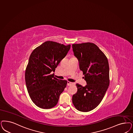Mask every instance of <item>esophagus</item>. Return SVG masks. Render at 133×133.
Masks as SVG:
<instances>
[{"instance_id":"esophagus-1","label":"esophagus","mask_w":133,"mask_h":133,"mask_svg":"<svg viewBox=\"0 0 133 133\" xmlns=\"http://www.w3.org/2000/svg\"><path fill=\"white\" fill-rule=\"evenodd\" d=\"M74 84H75V83H72V82H69V81L67 82V85L68 86H71V85H74Z\"/></svg>"}]
</instances>
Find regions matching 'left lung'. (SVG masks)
Here are the masks:
<instances>
[{
	"label": "left lung",
	"instance_id": "8db88e82",
	"mask_svg": "<svg viewBox=\"0 0 133 133\" xmlns=\"http://www.w3.org/2000/svg\"><path fill=\"white\" fill-rule=\"evenodd\" d=\"M72 48L87 83L84 87L77 83L78 91L73 95L72 102L78 110L88 112L99 105L109 87V62L105 54L93 43L73 44Z\"/></svg>",
	"mask_w": 133,
	"mask_h": 133
}]
</instances>
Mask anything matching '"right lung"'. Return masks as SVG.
I'll return each mask as SVG.
<instances>
[{"instance_id": "right-lung-1", "label": "right lung", "mask_w": 133, "mask_h": 133, "mask_svg": "<svg viewBox=\"0 0 133 133\" xmlns=\"http://www.w3.org/2000/svg\"><path fill=\"white\" fill-rule=\"evenodd\" d=\"M71 45L46 41L37 47L30 55L25 73L29 96L36 105L44 109L54 107L67 82L54 77L61 60L67 55Z\"/></svg>"}]
</instances>
